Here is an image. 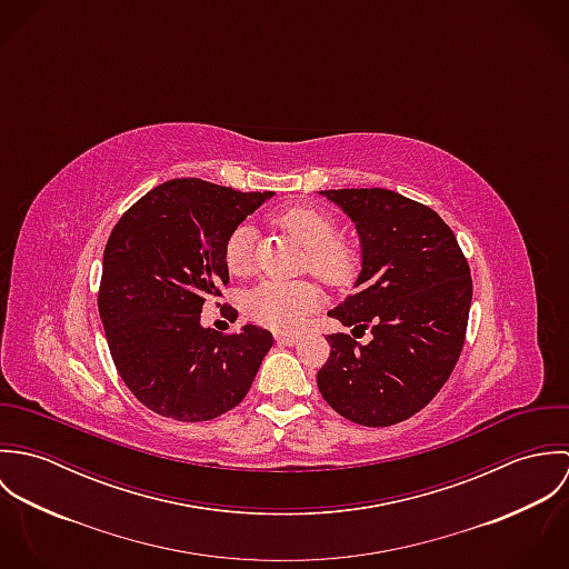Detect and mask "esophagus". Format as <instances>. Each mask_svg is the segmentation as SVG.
<instances>
[{
  "mask_svg": "<svg viewBox=\"0 0 569 569\" xmlns=\"http://www.w3.org/2000/svg\"><path fill=\"white\" fill-rule=\"evenodd\" d=\"M276 341L282 343V346H296L298 343V335H282V332H278Z\"/></svg>",
  "mask_w": 569,
  "mask_h": 569,
  "instance_id": "esophagus-1",
  "label": "esophagus"
}]
</instances>
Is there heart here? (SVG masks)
<instances>
[{"label": "heart", "instance_id": "1", "mask_svg": "<svg viewBox=\"0 0 569 569\" xmlns=\"http://www.w3.org/2000/svg\"><path fill=\"white\" fill-rule=\"evenodd\" d=\"M276 226L307 247V269L332 289L350 287L363 264L361 244L339 234V221L318 206L282 210ZM223 260L232 276L247 278L256 269V230L241 223L223 247ZM322 302V289L313 280H262L247 291L244 313L256 325L278 332H293L307 322Z\"/></svg>", "mask_w": 569, "mask_h": 569}]
</instances>
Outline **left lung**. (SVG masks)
I'll use <instances>...</instances> for the list:
<instances>
[{
	"instance_id": "left-lung-1",
	"label": "left lung",
	"mask_w": 569,
	"mask_h": 569,
	"mask_svg": "<svg viewBox=\"0 0 569 569\" xmlns=\"http://www.w3.org/2000/svg\"><path fill=\"white\" fill-rule=\"evenodd\" d=\"M325 194L357 223L363 247L357 291L328 316L372 330V341L326 335L330 355L318 388L343 418L390 427L420 411L451 377L467 337L471 269L429 206L386 188Z\"/></svg>"
}]
</instances>
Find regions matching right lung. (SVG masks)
I'll use <instances>...</instances> for the list:
<instances>
[{
  "label": "right lung",
  "mask_w": 569,
  "mask_h": 569,
  "mask_svg": "<svg viewBox=\"0 0 569 569\" xmlns=\"http://www.w3.org/2000/svg\"><path fill=\"white\" fill-rule=\"evenodd\" d=\"M267 197L271 192H239L197 177L170 179L111 230L98 313L118 375L156 413L212 420L251 388L271 332L253 325L217 332L201 326V309L228 287V237ZM221 313L239 316L230 305Z\"/></svg>",
  "instance_id": "obj_1"
}]
</instances>
